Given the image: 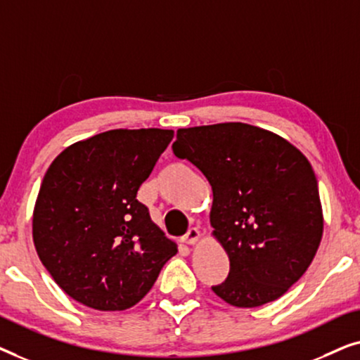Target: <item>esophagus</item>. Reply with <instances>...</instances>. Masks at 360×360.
<instances>
[{"instance_id": "esophagus-1", "label": "esophagus", "mask_w": 360, "mask_h": 360, "mask_svg": "<svg viewBox=\"0 0 360 360\" xmlns=\"http://www.w3.org/2000/svg\"><path fill=\"white\" fill-rule=\"evenodd\" d=\"M200 240V231L196 228H190L188 233L184 236V243L185 244H196Z\"/></svg>"}]
</instances>
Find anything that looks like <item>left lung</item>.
I'll return each instance as SVG.
<instances>
[{"instance_id":"obj_1","label":"left lung","mask_w":360,"mask_h":360,"mask_svg":"<svg viewBox=\"0 0 360 360\" xmlns=\"http://www.w3.org/2000/svg\"><path fill=\"white\" fill-rule=\"evenodd\" d=\"M213 190L210 223L229 257L211 287L226 303L255 308L282 297L307 272L323 238L318 181L287 139L245 122L185 127L172 146Z\"/></svg>"}]
</instances>
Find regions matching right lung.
I'll return each mask as SVG.
<instances>
[{
  "label": "right lung",
  "mask_w": 360,
  "mask_h": 360,
  "mask_svg": "<svg viewBox=\"0 0 360 360\" xmlns=\"http://www.w3.org/2000/svg\"><path fill=\"white\" fill-rule=\"evenodd\" d=\"M172 139V129H111L68 146L47 169L32 239L75 302L100 311L134 307L176 254L136 198Z\"/></svg>",
  "instance_id": "1"
}]
</instances>
